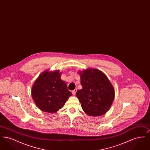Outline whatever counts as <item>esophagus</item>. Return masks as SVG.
I'll use <instances>...</instances> for the list:
<instances>
[{
	"instance_id": "34e87169",
	"label": "esophagus",
	"mask_w": 150,
	"mask_h": 150,
	"mask_svg": "<svg viewBox=\"0 0 150 150\" xmlns=\"http://www.w3.org/2000/svg\"><path fill=\"white\" fill-rule=\"evenodd\" d=\"M76 92H77V89H75L74 91H72V94H73L74 95H75V94H76Z\"/></svg>"
}]
</instances>
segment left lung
<instances>
[{
	"label": "left lung",
	"instance_id": "1",
	"mask_svg": "<svg viewBox=\"0 0 150 150\" xmlns=\"http://www.w3.org/2000/svg\"><path fill=\"white\" fill-rule=\"evenodd\" d=\"M83 88L76 93L86 114L99 116L106 114L114 101V88L107 76L98 69L79 71Z\"/></svg>",
	"mask_w": 150,
	"mask_h": 150
}]
</instances>
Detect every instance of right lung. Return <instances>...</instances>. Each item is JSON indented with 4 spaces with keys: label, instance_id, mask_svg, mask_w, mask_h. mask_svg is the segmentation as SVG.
<instances>
[{
    "label": "right lung",
    "instance_id": "right-lung-1",
    "mask_svg": "<svg viewBox=\"0 0 150 150\" xmlns=\"http://www.w3.org/2000/svg\"><path fill=\"white\" fill-rule=\"evenodd\" d=\"M59 70H45L36 79L31 88V96L40 110L55 113L64 107L71 96L66 83L61 79Z\"/></svg>",
    "mask_w": 150,
    "mask_h": 150
}]
</instances>
